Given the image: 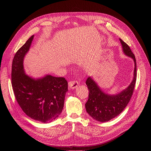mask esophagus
I'll return each instance as SVG.
<instances>
[{"mask_svg":"<svg viewBox=\"0 0 151 151\" xmlns=\"http://www.w3.org/2000/svg\"><path fill=\"white\" fill-rule=\"evenodd\" d=\"M79 83L78 82L76 81H70L69 82V88H70L71 89H75L78 86Z\"/></svg>","mask_w":151,"mask_h":151,"instance_id":"obj_1","label":"esophagus"}]
</instances>
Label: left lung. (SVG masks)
I'll return each mask as SVG.
<instances>
[{
    "instance_id": "8db88e82",
    "label": "left lung",
    "mask_w": 151,
    "mask_h": 151,
    "mask_svg": "<svg viewBox=\"0 0 151 151\" xmlns=\"http://www.w3.org/2000/svg\"><path fill=\"white\" fill-rule=\"evenodd\" d=\"M123 52L131 57L134 62V76L128 87L116 94H108L103 92L97 83L91 77L86 81L89 90L88 99L85 104L87 113L95 120L100 122L110 121L119 115L130 100L136 81V60L129 46L119 39Z\"/></svg>"
}]
</instances>
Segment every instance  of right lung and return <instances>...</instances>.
<instances>
[{
	"mask_svg": "<svg viewBox=\"0 0 151 151\" xmlns=\"http://www.w3.org/2000/svg\"><path fill=\"white\" fill-rule=\"evenodd\" d=\"M33 37L34 35L32 36L14 55L11 73L12 88L18 104L28 116L49 123L62 112L68 83L63 77L47 75L35 79L26 73L23 61Z\"/></svg>",
	"mask_w": 151,
	"mask_h": 151,
	"instance_id": "1",
	"label": "right lung"
}]
</instances>
